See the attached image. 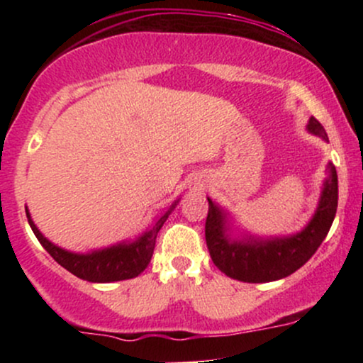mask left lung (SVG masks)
<instances>
[{"instance_id":"1","label":"left lung","mask_w":363,"mask_h":363,"mask_svg":"<svg viewBox=\"0 0 363 363\" xmlns=\"http://www.w3.org/2000/svg\"><path fill=\"white\" fill-rule=\"evenodd\" d=\"M307 129L312 135L328 141L323 124L309 119ZM338 208V176L335 165L328 164V179L324 181L318 210L303 230L286 237H242L232 239L228 234L227 213L208 198L205 237L211 259L220 272L234 280L245 283H266L280 280L297 272L311 259L312 254L326 239Z\"/></svg>"}]
</instances>
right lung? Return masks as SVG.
Listing matches in <instances>:
<instances>
[{"mask_svg": "<svg viewBox=\"0 0 363 363\" xmlns=\"http://www.w3.org/2000/svg\"><path fill=\"white\" fill-rule=\"evenodd\" d=\"M177 203L179 199L164 215L158 216L152 227L143 235H140L135 242H121L111 245V247L99 249V251H91L86 254L69 252L54 245L51 240H48L40 234L39 228L32 222L27 208H25V211H27L28 225H30L32 232H34L39 242L43 244V247L51 254L52 259L57 264H61L62 268L68 269L69 273L82 278V280L91 283H111L129 280V278L138 277L140 273L145 272V268H147L153 256L158 230L165 223V220L169 218L170 211L176 208Z\"/></svg>", "mask_w": 363, "mask_h": 363, "instance_id": "right-lung-1", "label": "right lung"}]
</instances>
